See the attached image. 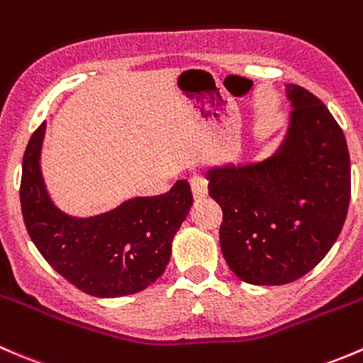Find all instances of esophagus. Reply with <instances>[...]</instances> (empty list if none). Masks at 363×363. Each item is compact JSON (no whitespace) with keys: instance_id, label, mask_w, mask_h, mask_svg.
Segmentation results:
<instances>
[{"instance_id":"34e87169","label":"esophagus","mask_w":363,"mask_h":363,"mask_svg":"<svg viewBox=\"0 0 363 363\" xmlns=\"http://www.w3.org/2000/svg\"><path fill=\"white\" fill-rule=\"evenodd\" d=\"M190 186H192V194L196 199H203L208 196V182L203 177H190Z\"/></svg>"}]
</instances>
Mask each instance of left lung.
<instances>
[{
	"label": "left lung",
	"mask_w": 363,
	"mask_h": 363,
	"mask_svg": "<svg viewBox=\"0 0 363 363\" xmlns=\"http://www.w3.org/2000/svg\"><path fill=\"white\" fill-rule=\"evenodd\" d=\"M292 115L285 141L267 160L208 173L223 211L220 246L239 279L286 285L332 248L348 215L351 169L346 138L321 101L286 85Z\"/></svg>",
	"instance_id": "8db88e82"
}]
</instances>
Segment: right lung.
Instances as JSON below:
<instances>
[{
    "instance_id": "right-lung-1",
    "label": "right lung",
    "mask_w": 363,
    "mask_h": 363,
    "mask_svg": "<svg viewBox=\"0 0 363 363\" xmlns=\"http://www.w3.org/2000/svg\"><path fill=\"white\" fill-rule=\"evenodd\" d=\"M45 122L33 133L22 160L21 206L38 252L71 285L94 297H122L159 279L171 241L192 206L186 180L160 196L134 197L91 218H73L52 204L40 173Z\"/></svg>"
}]
</instances>
